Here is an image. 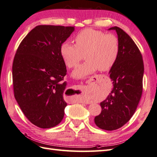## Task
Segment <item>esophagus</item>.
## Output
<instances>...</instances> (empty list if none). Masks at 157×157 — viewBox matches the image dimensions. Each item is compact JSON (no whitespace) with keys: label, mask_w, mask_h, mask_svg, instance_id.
Instances as JSON below:
<instances>
[{"label":"esophagus","mask_w":157,"mask_h":157,"mask_svg":"<svg viewBox=\"0 0 157 157\" xmlns=\"http://www.w3.org/2000/svg\"><path fill=\"white\" fill-rule=\"evenodd\" d=\"M75 87H76V88L77 89H78V90H84V86H79V85H77V86H75Z\"/></svg>","instance_id":"obj_1"}]
</instances>
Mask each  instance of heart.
Returning a JSON list of instances; mask_svg holds the SVG:
<instances>
[{
  "instance_id": "heart-1",
  "label": "heart",
  "mask_w": 157,
  "mask_h": 157,
  "mask_svg": "<svg viewBox=\"0 0 157 157\" xmlns=\"http://www.w3.org/2000/svg\"><path fill=\"white\" fill-rule=\"evenodd\" d=\"M75 44L64 42L60 46V55L68 68H74L84 58L86 60L73 72L75 78H84L99 69L107 71L112 69L119 54V42L112 33L86 29L74 38Z\"/></svg>"
}]
</instances>
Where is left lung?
I'll use <instances>...</instances> for the list:
<instances>
[{
  "instance_id": "left-lung-1",
  "label": "left lung",
  "mask_w": 157,
  "mask_h": 157,
  "mask_svg": "<svg viewBox=\"0 0 157 157\" xmlns=\"http://www.w3.org/2000/svg\"><path fill=\"white\" fill-rule=\"evenodd\" d=\"M113 29L119 42L118 59L110 71L113 88L95 117L97 126L110 131L123 126L135 113L143 91L144 72L142 55L133 40L121 28L109 29Z\"/></svg>"
}]
</instances>
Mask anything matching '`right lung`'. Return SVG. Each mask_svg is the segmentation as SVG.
Instances as JSON below:
<instances>
[{
  "label": "right lung",
  "instance_id": "obj_1",
  "mask_svg": "<svg viewBox=\"0 0 157 157\" xmlns=\"http://www.w3.org/2000/svg\"><path fill=\"white\" fill-rule=\"evenodd\" d=\"M75 27L38 25L22 40L12 65L14 98L33 125L50 128L62 121L67 68L60 46Z\"/></svg>",
  "mask_w": 157,
  "mask_h": 157
}]
</instances>
